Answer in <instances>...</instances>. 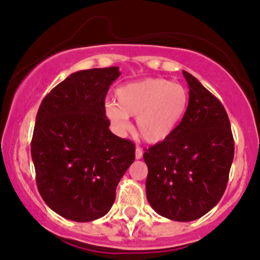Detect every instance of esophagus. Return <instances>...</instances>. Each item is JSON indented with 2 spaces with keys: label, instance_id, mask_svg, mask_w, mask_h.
<instances>
[{
  "label": "esophagus",
  "instance_id": "esophagus-1",
  "mask_svg": "<svg viewBox=\"0 0 260 260\" xmlns=\"http://www.w3.org/2000/svg\"><path fill=\"white\" fill-rule=\"evenodd\" d=\"M142 156H143L142 148L136 147V158H137V160H140V158H142Z\"/></svg>",
  "mask_w": 260,
  "mask_h": 260
}]
</instances>
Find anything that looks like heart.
<instances>
[{
	"label": "heart",
	"mask_w": 260,
	"mask_h": 260,
	"mask_svg": "<svg viewBox=\"0 0 260 260\" xmlns=\"http://www.w3.org/2000/svg\"><path fill=\"white\" fill-rule=\"evenodd\" d=\"M115 98L117 104L105 105L113 127L128 129V117H137V135L147 143H160L170 137L185 115L189 103L185 87L166 79L129 82L115 91Z\"/></svg>",
	"instance_id": "obj_1"
}]
</instances>
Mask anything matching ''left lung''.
Instances as JSON below:
<instances>
[{
    "instance_id": "obj_1",
    "label": "left lung",
    "mask_w": 260,
    "mask_h": 260,
    "mask_svg": "<svg viewBox=\"0 0 260 260\" xmlns=\"http://www.w3.org/2000/svg\"><path fill=\"white\" fill-rule=\"evenodd\" d=\"M183 75L189 86L185 115L170 137L145 151L143 160L151 207L169 220L188 222L220 202L235 146L220 100L190 74Z\"/></svg>"
}]
</instances>
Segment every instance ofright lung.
I'll use <instances>...</instances> for the list:
<instances>
[{
	"label": "right lung",
	"instance_id": "obj_1",
	"mask_svg": "<svg viewBox=\"0 0 260 260\" xmlns=\"http://www.w3.org/2000/svg\"><path fill=\"white\" fill-rule=\"evenodd\" d=\"M118 67L75 72L43 99L31 157L38 190L55 213L76 222L109 212L115 189L135 161V143L113 135L105 115Z\"/></svg>",
	"mask_w": 260,
	"mask_h": 260
}]
</instances>
